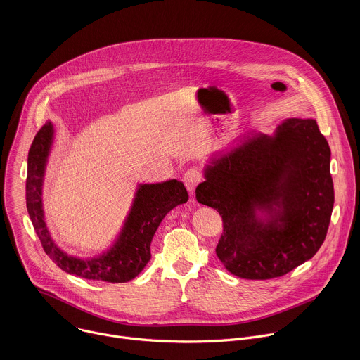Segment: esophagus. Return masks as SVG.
<instances>
[{
	"label": "esophagus",
	"mask_w": 360,
	"mask_h": 360,
	"mask_svg": "<svg viewBox=\"0 0 360 360\" xmlns=\"http://www.w3.org/2000/svg\"><path fill=\"white\" fill-rule=\"evenodd\" d=\"M182 181H184L186 189H188L189 192H193L195 188H196V185L202 181V175H200V172H199L198 169L191 168V169H188V171L184 174Z\"/></svg>",
	"instance_id": "1"
}]
</instances>
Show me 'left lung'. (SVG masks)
<instances>
[{"label": "left lung", "mask_w": 360, "mask_h": 360, "mask_svg": "<svg viewBox=\"0 0 360 360\" xmlns=\"http://www.w3.org/2000/svg\"><path fill=\"white\" fill-rule=\"evenodd\" d=\"M205 178L196 199L222 217L217 255L235 276H283L322 246L335 192L330 148L315 120L289 118L274 136L252 135L219 153ZM255 206L269 212V223L257 221Z\"/></svg>", "instance_id": "left-lung-1"}]
</instances>
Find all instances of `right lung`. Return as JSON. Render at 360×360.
Listing matches in <instances>:
<instances>
[{
	"label": "right lung",
	"instance_id": "obj_1",
	"mask_svg": "<svg viewBox=\"0 0 360 360\" xmlns=\"http://www.w3.org/2000/svg\"><path fill=\"white\" fill-rule=\"evenodd\" d=\"M54 129L45 124L35 135L28 152V174L25 185L27 211L39 238L44 252L63 271L91 281L124 283L145 268L150 259V242L161 221L176 205L188 200V192L182 182L171 179L162 184L141 185L132 211L125 222L120 239L114 248L99 258L81 261L60 250L46 231L41 203L44 167L53 142Z\"/></svg>",
	"mask_w": 360,
	"mask_h": 360
}]
</instances>
